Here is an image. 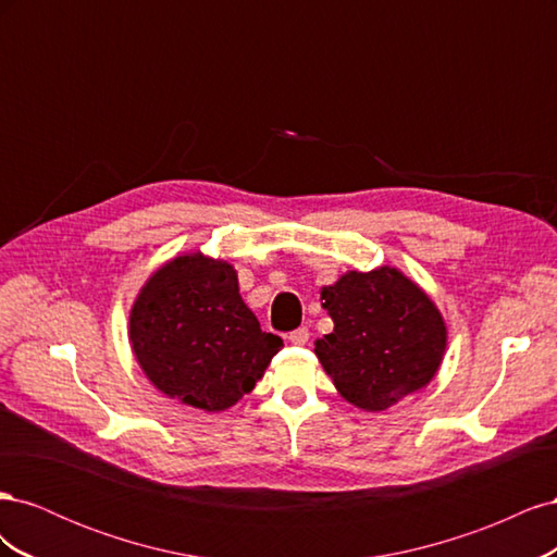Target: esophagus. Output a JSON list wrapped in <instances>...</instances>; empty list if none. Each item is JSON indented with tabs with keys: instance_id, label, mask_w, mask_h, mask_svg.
<instances>
[{
	"instance_id": "obj_1",
	"label": "esophagus",
	"mask_w": 557,
	"mask_h": 557,
	"mask_svg": "<svg viewBox=\"0 0 557 557\" xmlns=\"http://www.w3.org/2000/svg\"><path fill=\"white\" fill-rule=\"evenodd\" d=\"M288 339H290V344H295V346H305V344L309 342V327H297V330H293V332L288 334Z\"/></svg>"
}]
</instances>
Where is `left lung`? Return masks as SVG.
I'll use <instances>...</instances> for the list:
<instances>
[{
    "mask_svg": "<svg viewBox=\"0 0 557 557\" xmlns=\"http://www.w3.org/2000/svg\"><path fill=\"white\" fill-rule=\"evenodd\" d=\"M320 299L334 330L315 342V356L346 401L383 411L434 379L446 325L411 278L393 267L348 272Z\"/></svg>",
    "mask_w": 557,
    "mask_h": 557,
    "instance_id": "left-lung-1",
    "label": "left lung"
}]
</instances>
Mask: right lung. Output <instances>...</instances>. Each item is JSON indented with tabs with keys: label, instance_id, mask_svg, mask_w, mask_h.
Segmentation results:
<instances>
[{
	"label": "right lung",
	"instance_id": "obj_1",
	"mask_svg": "<svg viewBox=\"0 0 557 557\" xmlns=\"http://www.w3.org/2000/svg\"><path fill=\"white\" fill-rule=\"evenodd\" d=\"M129 342L160 393L201 411L237 404L283 346L244 305L234 267L201 252L174 258L146 281Z\"/></svg>",
	"mask_w": 557,
	"mask_h": 557
}]
</instances>
